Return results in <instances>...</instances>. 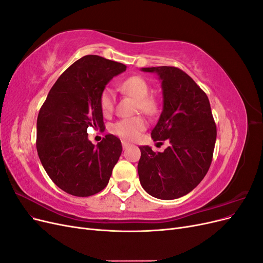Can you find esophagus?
<instances>
[{"instance_id": "1", "label": "esophagus", "mask_w": 263, "mask_h": 263, "mask_svg": "<svg viewBox=\"0 0 263 263\" xmlns=\"http://www.w3.org/2000/svg\"><path fill=\"white\" fill-rule=\"evenodd\" d=\"M122 146H123L124 149H126L127 147L129 146V144H128V142H127V141H125V140H122Z\"/></svg>"}]
</instances>
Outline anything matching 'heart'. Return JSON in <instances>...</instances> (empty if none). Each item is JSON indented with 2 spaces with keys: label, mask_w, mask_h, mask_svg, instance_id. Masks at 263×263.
<instances>
[{
  "label": "heart",
  "mask_w": 263,
  "mask_h": 263,
  "mask_svg": "<svg viewBox=\"0 0 263 263\" xmlns=\"http://www.w3.org/2000/svg\"><path fill=\"white\" fill-rule=\"evenodd\" d=\"M122 89L125 93L132 95L137 100V108L144 113L154 114L157 110V103L154 99L148 97L149 84L141 77L134 76L122 83ZM115 104V92L110 86H105L100 94V107L104 115H109L113 112ZM147 122L142 117L124 118L110 126V132L116 136L125 139H136L139 134L145 130Z\"/></svg>",
  "instance_id": "obj_1"
}]
</instances>
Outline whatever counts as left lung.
<instances>
[{"instance_id":"1","label":"left lung","mask_w":263,"mask_h":263,"mask_svg":"<svg viewBox=\"0 0 263 263\" xmlns=\"http://www.w3.org/2000/svg\"><path fill=\"white\" fill-rule=\"evenodd\" d=\"M161 80L163 108L155 128L154 141H169L163 153L139 147L138 174L151 196L174 200L190 193L208 173L216 141L208 95L184 71L176 67L142 68Z\"/></svg>"}]
</instances>
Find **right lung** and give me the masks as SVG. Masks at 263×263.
Here are the masks:
<instances>
[{
    "instance_id": "obj_1",
    "label": "right lung",
    "mask_w": 263,
    "mask_h": 263,
    "mask_svg": "<svg viewBox=\"0 0 263 263\" xmlns=\"http://www.w3.org/2000/svg\"><path fill=\"white\" fill-rule=\"evenodd\" d=\"M125 70L123 63L84 55L58 78L39 110L38 157L52 182L68 194L84 197L101 192L121 157L117 137L106 135L94 146L87 128H104L100 94Z\"/></svg>"
}]
</instances>
